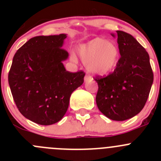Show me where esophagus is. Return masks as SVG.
Here are the masks:
<instances>
[{"label":"esophagus","instance_id":"34e87169","mask_svg":"<svg viewBox=\"0 0 161 161\" xmlns=\"http://www.w3.org/2000/svg\"><path fill=\"white\" fill-rule=\"evenodd\" d=\"M84 80H85V82H90V81L92 80V78L91 76L88 75H86L85 76V78H84Z\"/></svg>","mask_w":161,"mask_h":161}]
</instances>
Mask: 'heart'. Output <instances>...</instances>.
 <instances>
[{
	"instance_id": "1",
	"label": "heart",
	"mask_w": 161,
	"mask_h": 161,
	"mask_svg": "<svg viewBox=\"0 0 161 161\" xmlns=\"http://www.w3.org/2000/svg\"><path fill=\"white\" fill-rule=\"evenodd\" d=\"M79 54L88 70L93 74L104 75L116 67L119 50L114 42L95 38L79 47ZM75 58L74 54L71 55Z\"/></svg>"
}]
</instances>
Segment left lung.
Here are the masks:
<instances>
[{
	"mask_svg": "<svg viewBox=\"0 0 161 161\" xmlns=\"http://www.w3.org/2000/svg\"><path fill=\"white\" fill-rule=\"evenodd\" d=\"M117 37L121 58L113 72L95 79L99 87L96 102L105 116L121 121L136 116L144 108L153 73L148 53L132 36L117 31Z\"/></svg>",
	"mask_w": 161,
	"mask_h": 161,
	"instance_id": "8db88e82",
	"label": "left lung"
}]
</instances>
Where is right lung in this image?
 <instances>
[{
    "label": "right lung",
    "instance_id": "1",
    "mask_svg": "<svg viewBox=\"0 0 161 161\" xmlns=\"http://www.w3.org/2000/svg\"><path fill=\"white\" fill-rule=\"evenodd\" d=\"M66 34L39 36L21 47L13 58L8 83L20 113L36 124L50 125L62 119L74 90L84 82L82 71H66L69 58L62 48Z\"/></svg>",
    "mask_w": 161,
    "mask_h": 161
}]
</instances>
